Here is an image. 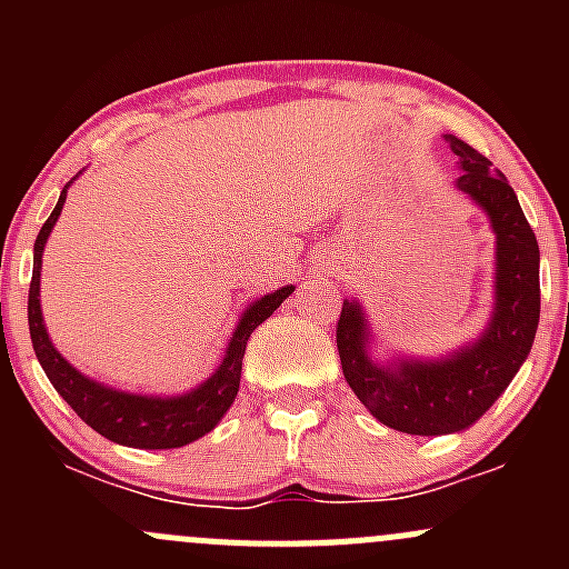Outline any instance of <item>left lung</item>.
Masks as SVG:
<instances>
[{
    "label": "left lung",
    "mask_w": 569,
    "mask_h": 569,
    "mask_svg": "<svg viewBox=\"0 0 569 569\" xmlns=\"http://www.w3.org/2000/svg\"><path fill=\"white\" fill-rule=\"evenodd\" d=\"M460 157L455 187L479 206L496 233L492 313L479 338L443 358H371V327L358 297L343 300L336 341L349 388L386 427L451 435L473 427L529 358L539 325V244L507 176L468 142L446 134Z\"/></svg>",
    "instance_id": "left-lung-1"
}]
</instances>
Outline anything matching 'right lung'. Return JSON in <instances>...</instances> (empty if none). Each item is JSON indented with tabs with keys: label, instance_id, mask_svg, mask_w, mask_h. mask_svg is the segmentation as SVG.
Here are the masks:
<instances>
[{
	"label": "right lung",
	"instance_id": "1",
	"mask_svg": "<svg viewBox=\"0 0 569 569\" xmlns=\"http://www.w3.org/2000/svg\"><path fill=\"white\" fill-rule=\"evenodd\" d=\"M60 192L54 211L40 228L36 239V256H32V283L30 302H27V317H30L32 349L38 355V363L43 366L46 377L54 386V391L71 405V410L82 418L88 427L104 435L107 440L129 449H181L192 440L203 438L206 432L222 421L231 410L233 399L239 391V377H242V358L248 338L252 336L261 321H267L280 308V302L295 291V286L272 291V295L258 297L244 308L237 321L231 341H228L226 355L220 366L206 377L200 386L189 388L187 393L178 396H146L129 393L120 388L104 386L93 377L82 375L77 366L68 363L46 332L43 313H40V267H43V248L49 242V233L54 231V222L60 220L62 203H66L68 187Z\"/></svg>",
	"mask_w": 569,
	"mask_h": 569
}]
</instances>
